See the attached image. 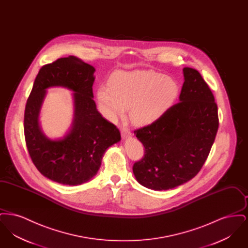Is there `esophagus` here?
I'll list each match as a JSON object with an SVG mask.
<instances>
[{
  "mask_svg": "<svg viewBox=\"0 0 248 248\" xmlns=\"http://www.w3.org/2000/svg\"><path fill=\"white\" fill-rule=\"evenodd\" d=\"M121 134H122V137H123L124 140L131 137V132H130V129H128L127 127H123L122 131H121Z\"/></svg>",
  "mask_w": 248,
  "mask_h": 248,
  "instance_id": "1",
  "label": "esophagus"
}]
</instances>
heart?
Segmentation results:
<instances>
[{
	"mask_svg": "<svg viewBox=\"0 0 248 248\" xmlns=\"http://www.w3.org/2000/svg\"><path fill=\"white\" fill-rule=\"evenodd\" d=\"M175 79L153 70L117 71L96 97L108 117L117 120L129 108V118L137 125H148L165 115L179 95Z\"/></svg>",
	"mask_w": 248,
	"mask_h": 248,
	"instance_id": "b5f03b06",
	"label": "heart"
}]
</instances>
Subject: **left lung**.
Wrapping results in <instances>:
<instances>
[{
  "instance_id": "1",
  "label": "left lung",
  "mask_w": 248,
  "mask_h": 248,
  "mask_svg": "<svg viewBox=\"0 0 248 248\" xmlns=\"http://www.w3.org/2000/svg\"><path fill=\"white\" fill-rule=\"evenodd\" d=\"M179 102L158 121L135 130L145 148L133 173L154 190L176 188L195 177L208 157L218 129L217 106L199 71L184 68Z\"/></svg>"
}]
</instances>
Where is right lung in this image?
I'll return each instance as SVG.
<instances>
[{"instance_id":"add662e5","label":"right lung","mask_w":248,"mask_h":248,"mask_svg":"<svg viewBox=\"0 0 248 248\" xmlns=\"http://www.w3.org/2000/svg\"><path fill=\"white\" fill-rule=\"evenodd\" d=\"M94 67L75 57L45 65L37 75L25 108L24 133L30 156L39 172L63 185H81L96 175L107 149L121 140L118 128L96 109L93 94ZM51 87L74 92L71 128L51 140L39 125V111Z\"/></svg>"}]
</instances>
